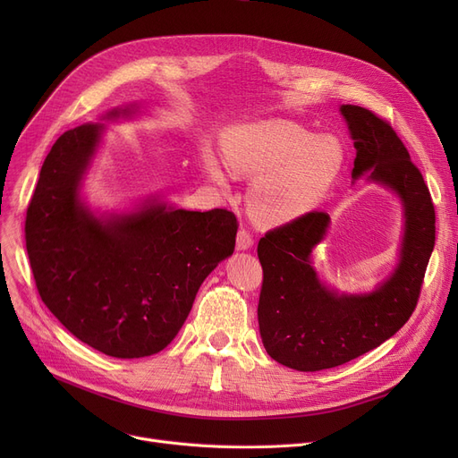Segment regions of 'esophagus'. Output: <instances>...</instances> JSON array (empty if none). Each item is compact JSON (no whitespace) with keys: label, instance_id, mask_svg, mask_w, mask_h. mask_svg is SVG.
I'll return each mask as SVG.
<instances>
[{"label":"esophagus","instance_id":"1","mask_svg":"<svg viewBox=\"0 0 458 458\" xmlns=\"http://www.w3.org/2000/svg\"><path fill=\"white\" fill-rule=\"evenodd\" d=\"M254 245V239H252V233L245 228H242L237 232V239H235V247L237 250H249L250 247Z\"/></svg>","mask_w":458,"mask_h":458}]
</instances>
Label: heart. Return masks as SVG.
Masks as SVG:
<instances>
[{
    "instance_id": "obj_1",
    "label": "heart",
    "mask_w": 458,
    "mask_h": 458,
    "mask_svg": "<svg viewBox=\"0 0 458 458\" xmlns=\"http://www.w3.org/2000/svg\"><path fill=\"white\" fill-rule=\"evenodd\" d=\"M225 163L237 176L252 178L249 206L261 225L292 223L321 204L345 165V148L332 135H316L292 120H263L223 135ZM208 176L221 187L228 173L204 150Z\"/></svg>"
}]
</instances>
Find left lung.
<instances>
[{
  "instance_id": "left-lung-1",
  "label": "left lung",
  "mask_w": 458,
  "mask_h": 458,
  "mask_svg": "<svg viewBox=\"0 0 458 458\" xmlns=\"http://www.w3.org/2000/svg\"><path fill=\"white\" fill-rule=\"evenodd\" d=\"M340 111L356 148L352 178L371 173V182L390 187L403 202L401 259L375 292L338 295L311 266V252L330 223L325 211H310L259 239L261 342L278 364L297 371L342 366L392 338L416 310L435 249V206L395 130L366 107L342 106Z\"/></svg>"
}]
</instances>
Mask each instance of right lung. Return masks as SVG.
I'll return each mask as SVG.
<instances>
[{
  "mask_svg": "<svg viewBox=\"0 0 458 458\" xmlns=\"http://www.w3.org/2000/svg\"><path fill=\"white\" fill-rule=\"evenodd\" d=\"M102 130L83 124L55 140L28 206L26 247L38 295L68 332L107 356L142 358L174 340L206 276L233 252L239 225L228 209L157 200L96 216L80 185Z\"/></svg>",
  "mask_w": 458,
  "mask_h": 458,
  "instance_id": "1",
  "label": "right lung"
}]
</instances>
